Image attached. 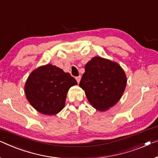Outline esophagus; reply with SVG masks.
Segmentation results:
<instances>
[{
  "mask_svg": "<svg viewBox=\"0 0 158 158\" xmlns=\"http://www.w3.org/2000/svg\"><path fill=\"white\" fill-rule=\"evenodd\" d=\"M76 79H77V81L78 82V84H79V81H80V79H81V76L77 77H76Z\"/></svg>",
  "mask_w": 158,
  "mask_h": 158,
  "instance_id": "34e87169",
  "label": "esophagus"
}]
</instances>
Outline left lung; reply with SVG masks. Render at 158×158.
Instances as JSON below:
<instances>
[{
    "instance_id": "8db88e82",
    "label": "left lung",
    "mask_w": 158,
    "mask_h": 158,
    "mask_svg": "<svg viewBox=\"0 0 158 158\" xmlns=\"http://www.w3.org/2000/svg\"><path fill=\"white\" fill-rule=\"evenodd\" d=\"M126 84V74L118 64L95 56L85 65L79 86L93 107L104 112L118 102Z\"/></svg>"
}]
</instances>
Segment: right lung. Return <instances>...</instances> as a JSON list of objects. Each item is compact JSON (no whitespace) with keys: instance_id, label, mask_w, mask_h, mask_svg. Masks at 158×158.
Instances as JSON below:
<instances>
[{"instance_id":"add662e5","label":"right lung","mask_w":158,"mask_h":158,"mask_svg":"<svg viewBox=\"0 0 158 158\" xmlns=\"http://www.w3.org/2000/svg\"><path fill=\"white\" fill-rule=\"evenodd\" d=\"M77 84L69 73L48 64L31 73L25 84V94L38 112L54 115L63 110L69 89Z\"/></svg>"}]
</instances>
